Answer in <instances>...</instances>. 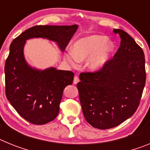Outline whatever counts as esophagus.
Wrapping results in <instances>:
<instances>
[{
  "label": "esophagus",
  "instance_id": "esophagus-1",
  "mask_svg": "<svg viewBox=\"0 0 150 150\" xmlns=\"http://www.w3.org/2000/svg\"><path fill=\"white\" fill-rule=\"evenodd\" d=\"M79 82V79L78 76H74V84H77Z\"/></svg>",
  "mask_w": 150,
  "mask_h": 150
}]
</instances>
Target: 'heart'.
Returning <instances> with one entry per match:
<instances>
[{
    "label": "heart",
    "instance_id": "obj_1",
    "mask_svg": "<svg viewBox=\"0 0 150 150\" xmlns=\"http://www.w3.org/2000/svg\"><path fill=\"white\" fill-rule=\"evenodd\" d=\"M114 50V43L104 35H91L80 38L74 43L72 51L67 54V60L71 65L76 66L78 62L87 60L89 71L96 72L106 64Z\"/></svg>",
    "mask_w": 150,
    "mask_h": 150
}]
</instances>
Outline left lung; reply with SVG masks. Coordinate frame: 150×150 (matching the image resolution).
Masks as SVG:
<instances>
[{
    "label": "left lung",
    "mask_w": 150,
    "mask_h": 150,
    "mask_svg": "<svg viewBox=\"0 0 150 150\" xmlns=\"http://www.w3.org/2000/svg\"><path fill=\"white\" fill-rule=\"evenodd\" d=\"M120 46L104 67L82 73L77 83L83 115L94 128H114L137 110L146 83L144 51L125 31L114 29Z\"/></svg>",
    "instance_id": "1"
}]
</instances>
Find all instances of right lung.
I'll list each match as a JSON object with an SVG mask.
<instances>
[{
	"label": "right lung",
	"instance_id": "1",
	"mask_svg": "<svg viewBox=\"0 0 150 150\" xmlns=\"http://www.w3.org/2000/svg\"><path fill=\"white\" fill-rule=\"evenodd\" d=\"M78 28L74 25H37L13 40L5 63L6 95L18 114L29 122L44 125L59 112L64 88L71 85L74 74L51 67L38 70L30 67L24 55L26 40L46 38L54 41L62 52Z\"/></svg>",
	"mask_w": 150,
	"mask_h": 150
}]
</instances>
